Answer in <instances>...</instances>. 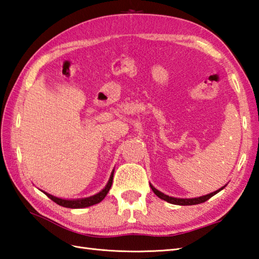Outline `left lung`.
Instances as JSON below:
<instances>
[{
  "instance_id": "8db88e82",
  "label": "left lung",
  "mask_w": 259,
  "mask_h": 259,
  "mask_svg": "<svg viewBox=\"0 0 259 259\" xmlns=\"http://www.w3.org/2000/svg\"><path fill=\"white\" fill-rule=\"evenodd\" d=\"M225 186H226V185H225ZM225 186L222 187L221 189H218V190L213 191V192H210V194H208L206 196H200V197H197V198H185V199H184V198H175V197H170L168 195H164V194H162L161 191L157 190L152 185H150L152 191L155 192V194L159 198H160V199L167 201V202H170V203H174V205H180V206H191V205H198V203L205 202L206 200L209 199V198H211L212 196L216 195L217 192L223 190L225 188Z\"/></svg>"
}]
</instances>
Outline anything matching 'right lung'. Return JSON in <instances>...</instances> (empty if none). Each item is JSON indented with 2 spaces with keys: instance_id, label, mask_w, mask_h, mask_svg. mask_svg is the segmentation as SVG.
I'll return each mask as SVG.
<instances>
[{
  "instance_id": "right-lung-1",
  "label": "right lung",
  "mask_w": 259,
  "mask_h": 259,
  "mask_svg": "<svg viewBox=\"0 0 259 259\" xmlns=\"http://www.w3.org/2000/svg\"><path fill=\"white\" fill-rule=\"evenodd\" d=\"M113 172L114 170H112L111 176H110V179L108 181V184L106 185V187L100 191L98 192L97 195L95 196H91V197H88V198H81V199H62V198H58L56 196H52L50 194H48V192L43 191L45 194L50 198L51 200H53L54 202H57L58 205L65 207V208H85V207H90L92 205H96V203L100 202L104 199V197L107 196V194L109 192L110 188H111V185H112V180H113Z\"/></svg>"
}]
</instances>
